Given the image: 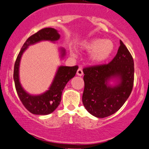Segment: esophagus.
<instances>
[{"label": "esophagus", "instance_id": "1", "mask_svg": "<svg viewBox=\"0 0 149 149\" xmlns=\"http://www.w3.org/2000/svg\"><path fill=\"white\" fill-rule=\"evenodd\" d=\"M77 74L78 75V76H82L83 75V71H82V69L81 68H79V69L77 70Z\"/></svg>", "mask_w": 149, "mask_h": 149}]
</instances>
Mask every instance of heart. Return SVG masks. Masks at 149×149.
Instances as JSON below:
<instances>
[{
  "mask_svg": "<svg viewBox=\"0 0 149 149\" xmlns=\"http://www.w3.org/2000/svg\"><path fill=\"white\" fill-rule=\"evenodd\" d=\"M80 49L90 51L88 61L91 64L99 65L106 61L114 51V43L110 39L93 38L84 40L79 44Z\"/></svg>",
  "mask_w": 149,
  "mask_h": 149,
  "instance_id": "heart-1",
  "label": "heart"
}]
</instances>
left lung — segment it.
<instances>
[{
    "label": "left lung",
    "mask_w": 149,
    "mask_h": 149,
    "mask_svg": "<svg viewBox=\"0 0 149 149\" xmlns=\"http://www.w3.org/2000/svg\"><path fill=\"white\" fill-rule=\"evenodd\" d=\"M108 65L84 68V106L90 114L103 118L114 114L127 100L134 84V61L123 41Z\"/></svg>",
    "instance_id": "8db88e82"
}]
</instances>
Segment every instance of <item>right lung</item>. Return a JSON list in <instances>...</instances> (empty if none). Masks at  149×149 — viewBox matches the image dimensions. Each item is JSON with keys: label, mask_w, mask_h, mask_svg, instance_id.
<instances>
[{"label": "right lung", "mask_w": 149, "mask_h": 149, "mask_svg": "<svg viewBox=\"0 0 149 149\" xmlns=\"http://www.w3.org/2000/svg\"><path fill=\"white\" fill-rule=\"evenodd\" d=\"M60 37L61 35L58 31L54 28L48 27L39 30L25 41L15 63L13 78L17 93L22 104L32 114L41 115L51 114L58 108L61 101L63 89L67 83L75 76L78 67L59 66L47 91L41 94L33 95L25 91L19 81V65L22 56L24 51L31 45L44 41L56 43L60 39ZM59 52L61 60L63 59L66 56L65 49L64 48H59Z\"/></svg>", "instance_id": "1"}]
</instances>
